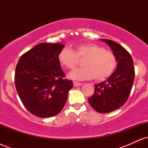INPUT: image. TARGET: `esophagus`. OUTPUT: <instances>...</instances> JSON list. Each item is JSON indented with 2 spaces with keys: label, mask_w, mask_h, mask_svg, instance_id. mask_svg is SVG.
<instances>
[{
  "label": "esophagus",
  "mask_w": 148,
  "mask_h": 148,
  "mask_svg": "<svg viewBox=\"0 0 148 148\" xmlns=\"http://www.w3.org/2000/svg\"><path fill=\"white\" fill-rule=\"evenodd\" d=\"M73 84H74V87H78V86H81V85H82V84H81V83L75 82V81H74V82L73 83Z\"/></svg>",
  "instance_id": "1"
}]
</instances>
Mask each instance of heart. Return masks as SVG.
<instances>
[{
    "label": "heart",
    "mask_w": 148,
    "mask_h": 148,
    "mask_svg": "<svg viewBox=\"0 0 148 148\" xmlns=\"http://www.w3.org/2000/svg\"><path fill=\"white\" fill-rule=\"evenodd\" d=\"M59 62L67 69H73L79 64L80 60H85L82 68L74 69L69 73V79L76 81L89 80L102 81L111 76L117 67L115 54L101 46L95 44L80 45L74 51L68 48L61 49L58 56Z\"/></svg>",
    "instance_id": "obj_1"
}]
</instances>
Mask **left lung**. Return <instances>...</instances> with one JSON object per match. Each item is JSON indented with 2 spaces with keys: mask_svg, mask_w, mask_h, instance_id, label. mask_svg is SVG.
<instances>
[{
  "mask_svg": "<svg viewBox=\"0 0 148 148\" xmlns=\"http://www.w3.org/2000/svg\"><path fill=\"white\" fill-rule=\"evenodd\" d=\"M111 47L118 62L116 69L107 81L95 85L94 94L88 99L90 106L98 113L118 109L125 104L133 86L135 71L132 56L118 43L101 40Z\"/></svg>",
  "mask_w": 148,
  "mask_h": 148,
  "instance_id": "obj_1",
  "label": "left lung"
}]
</instances>
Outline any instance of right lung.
I'll use <instances>...</instances> for the list:
<instances>
[{
  "label": "right lung",
  "mask_w": 148,
  "mask_h": 148,
  "mask_svg": "<svg viewBox=\"0 0 148 148\" xmlns=\"http://www.w3.org/2000/svg\"><path fill=\"white\" fill-rule=\"evenodd\" d=\"M64 45L40 43L21 56L16 67L14 83L22 103L39 118L55 116L65 104L72 81L58 59Z\"/></svg>",
  "instance_id": "1"
}]
</instances>
